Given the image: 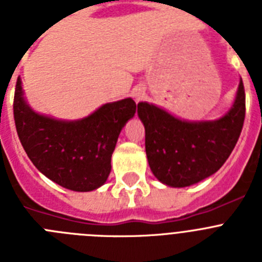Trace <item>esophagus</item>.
I'll return each instance as SVG.
<instances>
[{
    "label": "esophagus",
    "instance_id": "esophagus-1",
    "mask_svg": "<svg viewBox=\"0 0 262 262\" xmlns=\"http://www.w3.org/2000/svg\"><path fill=\"white\" fill-rule=\"evenodd\" d=\"M135 97H136V99H139V98H140V97H139V94H136Z\"/></svg>",
    "mask_w": 262,
    "mask_h": 262
}]
</instances>
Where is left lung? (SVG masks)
Listing matches in <instances>:
<instances>
[{
	"label": "left lung",
	"mask_w": 262,
	"mask_h": 262,
	"mask_svg": "<svg viewBox=\"0 0 262 262\" xmlns=\"http://www.w3.org/2000/svg\"><path fill=\"white\" fill-rule=\"evenodd\" d=\"M138 114L157 180L168 186H190L217 172L233 151L244 124V84L240 81L231 110L214 122H185L147 102L139 103Z\"/></svg>",
	"instance_id": "left-lung-1"
}]
</instances>
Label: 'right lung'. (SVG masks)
<instances>
[{
	"instance_id": "right-lung-1",
	"label": "right lung",
	"mask_w": 262,
	"mask_h": 262,
	"mask_svg": "<svg viewBox=\"0 0 262 262\" xmlns=\"http://www.w3.org/2000/svg\"><path fill=\"white\" fill-rule=\"evenodd\" d=\"M22 94L18 77L14 122L32 164L69 190L90 191L105 184L120 129L135 114L134 99L106 103L84 119L62 122L34 113Z\"/></svg>"
}]
</instances>
